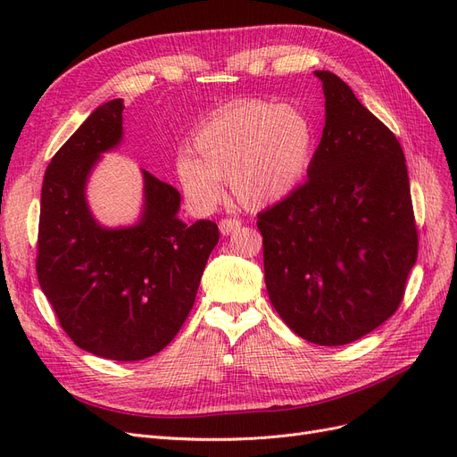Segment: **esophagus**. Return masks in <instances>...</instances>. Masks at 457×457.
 Here are the masks:
<instances>
[{
    "label": "esophagus",
    "mask_w": 457,
    "mask_h": 457,
    "mask_svg": "<svg viewBox=\"0 0 457 457\" xmlns=\"http://www.w3.org/2000/svg\"><path fill=\"white\" fill-rule=\"evenodd\" d=\"M240 225H242V223H240L238 219L227 217V219H220V220H219V230H220V234H225V237H228V234H232L234 230H238Z\"/></svg>",
    "instance_id": "obj_1"
}]
</instances>
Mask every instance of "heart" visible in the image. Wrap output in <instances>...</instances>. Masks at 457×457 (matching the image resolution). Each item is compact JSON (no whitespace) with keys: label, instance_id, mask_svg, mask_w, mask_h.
Masks as SVG:
<instances>
[{"label":"heart","instance_id":"1","mask_svg":"<svg viewBox=\"0 0 457 457\" xmlns=\"http://www.w3.org/2000/svg\"><path fill=\"white\" fill-rule=\"evenodd\" d=\"M196 158L177 160L185 195L198 205L220 198V181L245 207H267L299 187L314 152V129L303 110L242 101L219 110L195 133Z\"/></svg>","mask_w":457,"mask_h":457}]
</instances>
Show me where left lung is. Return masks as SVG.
Listing matches in <instances>:
<instances>
[{
  "label": "left lung",
  "instance_id": "obj_1",
  "mask_svg": "<svg viewBox=\"0 0 457 457\" xmlns=\"http://www.w3.org/2000/svg\"><path fill=\"white\" fill-rule=\"evenodd\" d=\"M326 126L309 179L257 215L269 299L322 347L364 337L396 312L418 259L403 146L341 78L314 72Z\"/></svg>",
  "mask_w": 457,
  "mask_h": 457
}]
</instances>
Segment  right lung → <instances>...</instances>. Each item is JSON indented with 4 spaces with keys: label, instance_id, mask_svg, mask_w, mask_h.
<instances>
[{
    "label": "right lung",
    "instance_id": "1",
    "mask_svg": "<svg viewBox=\"0 0 457 457\" xmlns=\"http://www.w3.org/2000/svg\"><path fill=\"white\" fill-rule=\"evenodd\" d=\"M121 99L95 108L47 165L36 270L41 292L79 349L133 362L160 353L179 334L219 228L207 219L183 223L179 190L145 170L139 223H96L86 185L103 152L121 141Z\"/></svg>",
    "mask_w": 457,
    "mask_h": 457
}]
</instances>
